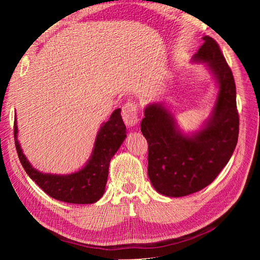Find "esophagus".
Instances as JSON below:
<instances>
[{
	"mask_svg": "<svg viewBox=\"0 0 260 260\" xmlns=\"http://www.w3.org/2000/svg\"><path fill=\"white\" fill-rule=\"evenodd\" d=\"M122 119L124 123L129 125V127H133L139 121L138 116V105L136 102H127L122 107Z\"/></svg>",
	"mask_w": 260,
	"mask_h": 260,
	"instance_id": "obj_1",
	"label": "esophagus"
}]
</instances>
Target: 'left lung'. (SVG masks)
I'll return each instance as SVG.
<instances>
[{"mask_svg":"<svg viewBox=\"0 0 260 260\" xmlns=\"http://www.w3.org/2000/svg\"><path fill=\"white\" fill-rule=\"evenodd\" d=\"M193 60L205 62L218 84V95L201 130L185 135L162 103L144 109L141 131L148 143V178L155 190L170 198L199 192L230 160L239 138L237 89L218 43L205 36Z\"/></svg>","mask_w":260,"mask_h":260,"instance_id":"obj_1","label":"left lung"}]
</instances>
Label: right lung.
Segmentation results:
<instances>
[{
  "mask_svg": "<svg viewBox=\"0 0 260 260\" xmlns=\"http://www.w3.org/2000/svg\"><path fill=\"white\" fill-rule=\"evenodd\" d=\"M17 133L18 128L15 117V145L19 160L27 175L51 198L72 204H92L103 196L109 162L127 137L120 108H117L109 117V120L101 125L94 142L92 155L85 166L70 175H52L43 174L31 166L22 153L17 140Z\"/></svg>",
  "mask_w": 260,
  "mask_h": 260,
  "instance_id": "add662e5",
  "label": "right lung"
}]
</instances>
